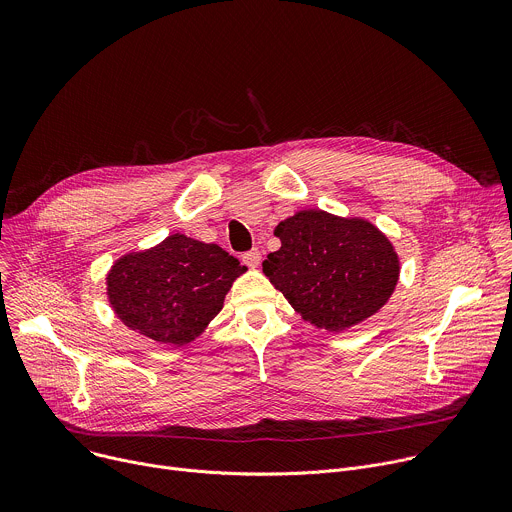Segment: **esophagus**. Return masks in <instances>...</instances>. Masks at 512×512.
I'll return each mask as SVG.
<instances>
[{
	"instance_id": "34e87169",
	"label": "esophagus",
	"mask_w": 512,
	"mask_h": 512,
	"mask_svg": "<svg viewBox=\"0 0 512 512\" xmlns=\"http://www.w3.org/2000/svg\"><path fill=\"white\" fill-rule=\"evenodd\" d=\"M243 263H245L249 269H257L259 263H261V251H259V249H251V251L243 253Z\"/></svg>"
}]
</instances>
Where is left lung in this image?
<instances>
[{
	"mask_svg": "<svg viewBox=\"0 0 512 512\" xmlns=\"http://www.w3.org/2000/svg\"><path fill=\"white\" fill-rule=\"evenodd\" d=\"M273 235L281 241L263 273L304 322L344 332L375 316L393 296L401 261L369 218L298 210Z\"/></svg>",
	"mask_w": 512,
	"mask_h": 512,
	"instance_id": "8db88e82",
	"label": "left lung"
}]
</instances>
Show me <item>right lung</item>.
<instances>
[{
  "label": "right lung",
  "mask_w": 512,
  "mask_h": 512,
  "mask_svg": "<svg viewBox=\"0 0 512 512\" xmlns=\"http://www.w3.org/2000/svg\"><path fill=\"white\" fill-rule=\"evenodd\" d=\"M245 271L218 245L174 233L113 261L105 294L129 330L158 344L184 346L223 310L229 289Z\"/></svg>",
  "instance_id": "add662e5"
}]
</instances>
